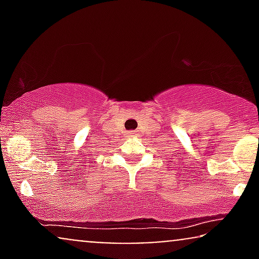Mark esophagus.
<instances>
[{
    "label": "esophagus",
    "instance_id": "34e87169",
    "mask_svg": "<svg viewBox=\"0 0 259 259\" xmlns=\"http://www.w3.org/2000/svg\"><path fill=\"white\" fill-rule=\"evenodd\" d=\"M136 135V132H130L129 133V136H135Z\"/></svg>",
    "mask_w": 259,
    "mask_h": 259
}]
</instances>
